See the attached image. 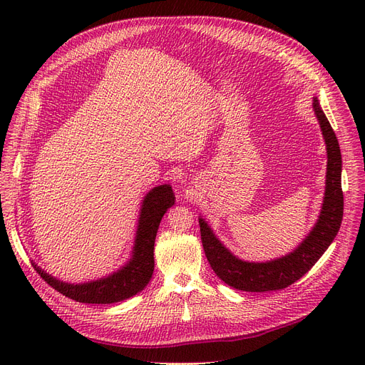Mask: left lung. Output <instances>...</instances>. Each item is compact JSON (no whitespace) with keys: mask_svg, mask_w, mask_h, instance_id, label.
Masks as SVG:
<instances>
[{"mask_svg":"<svg viewBox=\"0 0 365 365\" xmlns=\"http://www.w3.org/2000/svg\"><path fill=\"white\" fill-rule=\"evenodd\" d=\"M312 108L327 148L325 192L317 223L293 252L266 262H245L227 250L202 217L198 219L204 253L210 266L225 284L237 290L260 293L292 285L318 262L339 232L343 217L341 153L336 134L317 98L312 101Z\"/></svg>","mask_w":365,"mask_h":365,"instance_id":"left-lung-1","label":"left lung"}]
</instances>
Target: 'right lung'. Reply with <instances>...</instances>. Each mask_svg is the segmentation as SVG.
I'll return each instance as SVG.
<instances>
[{
	"mask_svg": "<svg viewBox=\"0 0 365 365\" xmlns=\"http://www.w3.org/2000/svg\"><path fill=\"white\" fill-rule=\"evenodd\" d=\"M175 194L170 185L152 187L145 195L139 212L136 237L131 256L118 271L108 277L88 282L72 284L51 277L32 262L35 271L63 296L81 303H117L140 293L153 274V244H155L160 222L167 210L175 204Z\"/></svg>",
	"mask_w": 365,
	"mask_h": 365,
	"instance_id": "1",
	"label": "right lung"
}]
</instances>
